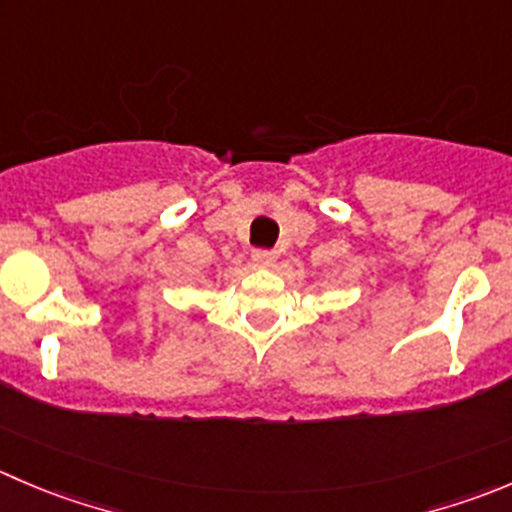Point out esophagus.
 <instances>
[{
	"mask_svg": "<svg viewBox=\"0 0 512 512\" xmlns=\"http://www.w3.org/2000/svg\"><path fill=\"white\" fill-rule=\"evenodd\" d=\"M277 255L272 250H255L252 252V262H255L257 267H272L275 265Z\"/></svg>",
	"mask_w": 512,
	"mask_h": 512,
	"instance_id": "1",
	"label": "esophagus"
}]
</instances>
